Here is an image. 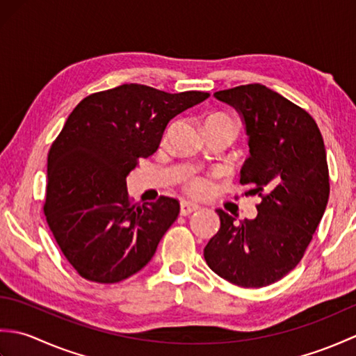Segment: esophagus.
I'll list each match as a JSON object with an SVG mask.
<instances>
[{"label": "esophagus", "instance_id": "34e87169", "mask_svg": "<svg viewBox=\"0 0 356 356\" xmlns=\"http://www.w3.org/2000/svg\"><path fill=\"white\" fill-rule=\"evenodd\" d=\"M197 209H200L197 203H193V202H182V203H180V214H182V216L191 214Z\"/></svg>", "mask_w": 356, "mask_h": 356}]
</instances>
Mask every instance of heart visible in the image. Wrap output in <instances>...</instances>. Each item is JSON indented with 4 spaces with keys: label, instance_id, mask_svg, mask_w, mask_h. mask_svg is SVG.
Listing matches in <instances>:
<instances>
[{
    "label": "heart",
    "instance_id": "b5f03b06",
    "mask_svg": "<svg viewBox=\"0 0 356 356\" xmlns=\"http://www.w3.org/2000/svg\"><path fill=\"white\" fill-rule=\"evenodd\" d=\"M208 119H223V120H226V122L232 124L231 118L223 115V113H218V115L209 116ZM208 119H207V120H208ZM185 185H186L188 193H191L193 195H202V194H205V193L209 191V186H211V185H209V180H208L207 177H200V176H191V177H188Z\"/></svg>",
    "mask_w": 356,
    "mask_h": 356
}]
</instances>
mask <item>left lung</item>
Returning <instances> with one entry per match:
<instances>
[{
    "label": "left lung",
    "instance_id": "left-lung-1",
    "mask_svg": "<svg viewBox=\"0 0 356 356\" xmlns=\"http://www.w3.org/2000/svg\"><path fill=\"white\" fill-rule=\"evenodd\" d=\"M245 125L249 157L240 184L259 195L252 220L217 209L220 229L203 257L217 275L241 287L278 282L303 259L329 200L323 136L312 116L261 84L216 92Z\"/></svg>",
    "mask_w": 356,
    "mask_h": 356
}]
</instances>
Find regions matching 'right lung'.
<instances>
[{"instance_id":"right-lung-1","label":"right lung","mask_w":356,"mask_h":356,"mask_svg":"<svg viewBox=\"0 0 356 356\" xmlns=\"http://www.w3.org/2000/svg\"><path fill=\"white\" fill-rule=\"evenodd\" d=\"M207 97L124 84L87 96L67 118L49 151L44 213L81 277L118 283L153 259L180 205L165 195L131 205L127 177L156 153L170 120Z\"/></svg>"}]
</instances>
